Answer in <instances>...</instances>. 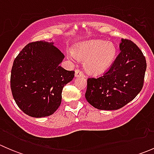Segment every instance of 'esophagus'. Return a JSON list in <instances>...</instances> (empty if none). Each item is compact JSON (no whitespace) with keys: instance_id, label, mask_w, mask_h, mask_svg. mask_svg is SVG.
<instances>
[{"instance_id":"obj_1","label":"esophagus","mask_w":154,"mask_h":154,"mask_svg":"<svg viewBox=\"0 0 154 154\" xmlns=\"http://www.w3.org/2000/svg\"><path fill=\"white\" fill-rule=\"evenodd\" d=\"M75 77H84V74H83V71L77 68L75 70Z\"/></svg>"}]
</instances>
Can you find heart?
Here are the masks:
<instances>
[{"instance_id":"obj_1","label":"heart","mask_w":154,"mask_h":154,"mask_svg":"<svg viewBox=\"0 0 154 154\" xmlns=\"http://www.w3.org/2000/svg\"><path fill=\"white\" fill-rule=\"evenodd\" d=\"M77 57L86 60L85 67L88 73L98 75L104 73L112 64L116 54V50L112 43L102 40H91L77 46L75 49ZM70 60H75L73 53H69Z\"/></svg>"}]
</instances>
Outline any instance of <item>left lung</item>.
<instances>
[{
    "instance_id": "obj_1",
    "label": "left lung",
    "mask_w": 154,
    "mask_h": 154,
    "mask_svg": "<svg viewBox=\"0 0 154 154\" xmlns=\"http://www.w3.org/2000/svg\"><path fill=\"white\" fill-rule=\"evenodd\" d=\"M120 53L100 77L87 80V101L100 110H115L133 100L142 90L147 64L142 51L122 38Z\"/></svg>"
}]
</instances>
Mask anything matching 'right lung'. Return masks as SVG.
Instances as JSON below:
<instances>
[{
    "label": "right lung",
    "instance_id": "right-lung-1",
    "mask_svg": "<svg viewBox=\"0 0 154 154\" xmlns=\"http://www.w3.org/2000/svg\"><path fill=\"white\" fill-rule=\"evenodd\" d=\"M65 56L53 42L27 44L13 62L10 87L18 106L25 114L42 118L54 114L62 101L63 87L74 71L60 66Z\"/></svg>",
    "mask_w": 154,
    "mask_h": 154
}]
</instances>
